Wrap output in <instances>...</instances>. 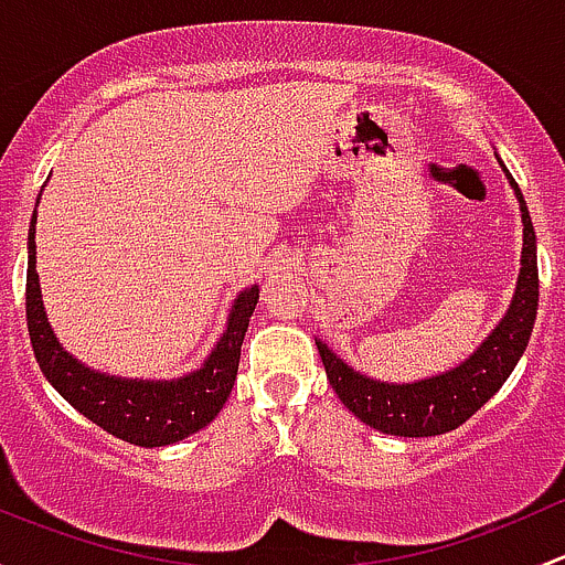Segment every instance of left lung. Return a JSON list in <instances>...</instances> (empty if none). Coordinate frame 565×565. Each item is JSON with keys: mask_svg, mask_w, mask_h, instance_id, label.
Instances as JSON below:
<instances>
[{"mask_svg": "<svg viewBox=\"0 0 565 565\" xmlns=\"http://www.w3.org/2000/svg\"><path fill=\"white\" fill-rule=\"evenodd\" d=\"M509 180L520 199L522 224H525L520 281L509 315L459 369L413 385H388L352 372L322 341H317L319 358L335 396L372 429L396 437H435L454 431L500 391L525 352L539 309V262H535V232L525 196L514 177L509 174Z\"/></svg>", "mask_w": 565, "mask_h": 565, "instance_id": "left-lung-1", "label": "left lung"}]
</instances>
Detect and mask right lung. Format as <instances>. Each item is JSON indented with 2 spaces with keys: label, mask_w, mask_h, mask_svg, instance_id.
I'll return each instance as SVG.
<instances>
[{
  "label": "right lung",
  "mask_w": 565,
  "mask_h": 565,
  "mask_svg": "<svg viewBox=\"0 0 565 565\" xmlns=\"http://www.w3.org/2000/svg\"><path fill=\"white\" fill-rule=\"evenodd\" d=\"M35 221L38 210L32 215L30 262H26V328H30L32 350L45 380L84 418L130 446H169L207 426L221 413L235 385L241 347L246 339L248 319L259 300V287H250L237 298L230 328L199 372L174 383H136V380L106 377V374L89 372L76 358L67 355L54 339V330L49 328L35 270Z\"/></svg>",
  "instance_id": "right-lung-1"
}]
</instances>
